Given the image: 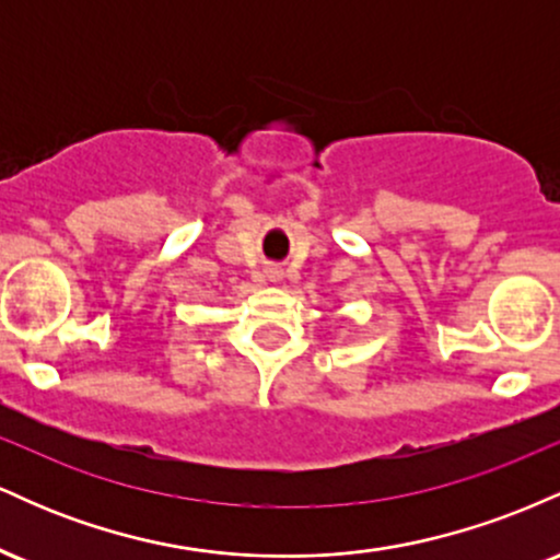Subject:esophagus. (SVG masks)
I'll use <instances>...</instances> for the list:
<instances>
[{"label": "esophagus", "mask_w": 560, "mask_h": 560, "mask_svg": "<svg viewBox=\"0 0 560 560\" xmlns=\"http://www.w3.org/2000/svg\"><path fill=\"white\" fill-rule=\"evenodd\" d=\"M268 279H271V281H279L281 279V271H279V268H268Z\"/></svg>", "instance_id": "obj_1"}]
</instances>
